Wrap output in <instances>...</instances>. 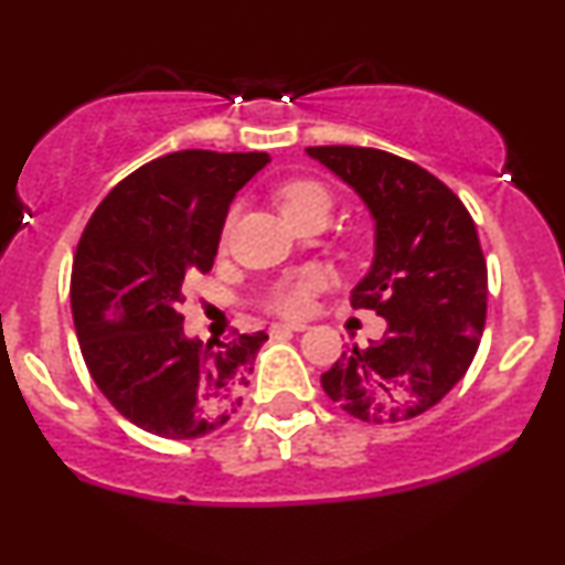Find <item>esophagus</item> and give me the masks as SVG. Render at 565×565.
<instances>
[{"label": "esophagus", "mask_w": 565, "mask_h": 565, "mask_svg": "<svg viewBox=\"0 0 565 565\" xmlns=\"http://www.w3.org/2000/svg\"><path fill=\"white\" fill-rule=\"evenodd\" d=\"M305 323H274L270 327V334L274 337H281V334H291V332H305Z\"/></svg>", "instance_id": "34e87169"}]
</instances>
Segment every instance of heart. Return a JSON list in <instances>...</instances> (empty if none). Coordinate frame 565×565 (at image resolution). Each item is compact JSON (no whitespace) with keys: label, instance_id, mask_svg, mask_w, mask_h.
Wrapping results in <instances>:
<instances>
[{"label":"heart","instance_id":"obj_1","mask_svg":"<svg viewBox=\"0 0 565 565\" xmlns=\"http://www.w3.org/2000/svg\"><path fill=\"white\" fill-rule=\"evenodd\" d=\"M276 201H278V210H281V215L287 217L289 225L302 223V220L308 217L327 220L329 212H332V193H329V188L319 183V180H310V178H295V180H287L284 185H278ZM233 220H236V212L231 210L223 223V233H220L223 244L228 242ZM321 287H323V276L319 270H305L302 276H297L295 281L278 287L274 295L268 297V308L278 316L297 319V316L308 313L310 300H313V295Z\"/></svg>","mask_w":565,"mask_h":565}]
</instances>
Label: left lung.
<instances>
[{
	"label": "left lung",
	"mask_w": 565,
	"mask_h": 565,
	"mask_svg": "<svg viewBox=\"0 0 565 565\" xmlns=\"http://www.w3.org/2000/svg\"><path fill=\"white\" fill-rule=\"evenodd\" d=\"M308 157L372 212L374 265L350 305L387 321L380 342L342 350L321 387L361 423H406L436 406L476 359L489 295L476 223L449 185L395 153L316 146Z\"/></svg>",
	"instance_id": "8db88e82"
}]
</instances>
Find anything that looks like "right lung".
I'll return each mask as SVG.
<instances>
[{"mask_svg": "<svg viewBox=\"0 0 565 565\" xmlns=\"http://www.w3.org/2000/svg\"><path fill=\"white\" fill-rule=\"evenodd\" d=\"M263 151H174L127 174L97 204L71 268V313L89 369L121 417L153 436L215 433L242 406L268 334L188 340L185 284L215 265L236 191Z\"/></svg>", "mask_w": 565, "mask_h": 565, "instance_id": "add662e5", "label": "right lung"}]
</instances>
